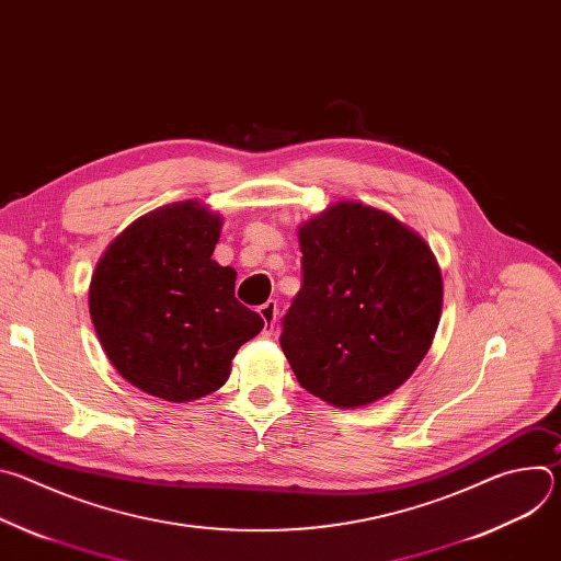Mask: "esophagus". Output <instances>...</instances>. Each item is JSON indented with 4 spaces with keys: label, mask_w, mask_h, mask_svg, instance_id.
Returning <instances> with one entry per match:
<instances>
[{
    "label": "esophagus",
    "mask_w": 561,
    "mask_h": 561,
    "mask_svg": "<svg viewBox=\"0 0 561 561\" xmlns=\"http://www.w3.org/2000/svg\"><path fill=\"white\" fill-rule=\"evenodd\" d=\"M260 314H262V319L266 322V333L271 335V333H273V327H275V322H277V301H275V299H268L266 304H262V306H260Z\"/></svg>",
    "instance_id": "obj_1"
}]
</instances>
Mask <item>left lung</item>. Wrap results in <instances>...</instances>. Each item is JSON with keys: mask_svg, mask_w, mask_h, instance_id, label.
<instances>
[{"mask_svg": "<svg viewBox=\"0 0 561 561\" xmlns=\"http://www.w3.org/2000/svg\"><path fill=\"white\" fill-rule=\"evenodd\" d=\"M301 288L279 344L312 394L366 407L402 386L435 337L442 275L424 239L383 210L340 202L299 228Z\"/></svg>", "mask_w": 561, "mask_h": 561, "instance_id": "obj_1", "label": "left lung"}]
</instances>
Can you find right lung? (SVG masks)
Returning <instances> with one entry per match:
<instances>
[{
    "label": "right lung",
    "mask_w": 561,
    "mask_h": 561,
    "mask_svg": "<svg viewBox=\"0 0 561 561\" xmlns=\"http://www.w3.org/2000/svg\"><path fill=\"white\" fill-rule=\"evenodd\" d=\"M221 221L178 202L133 221L102 255L89 293L98 337L124 379L191 402L230 375L264 319L234 297V271L210 260Z\"/></svg>",
    "instance_id": "add662e5"
}]
</instances>
